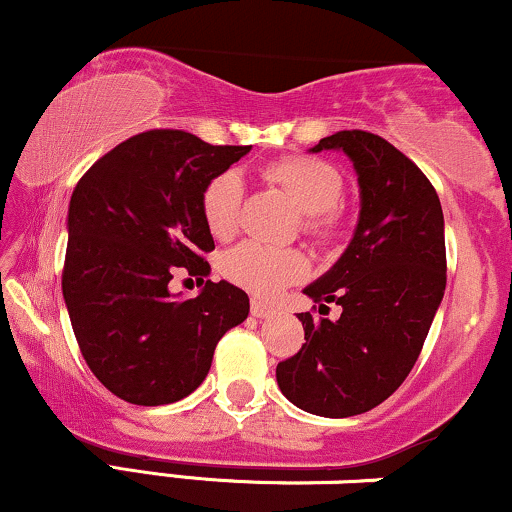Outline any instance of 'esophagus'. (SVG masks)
<instances>
[{
  "instance_id": "34e87169",
  "label": "esophagus",
  "mask_w": 512,
  "mask_h": 512,
  "mask_svg": "<svg viewBox=\"0 0 512 512\" xmlns=\"http://www.w3.org/2000/svg\"><path fill=\"white\" fill-rule=\"evenodd\" d=\"M275 314V309L270 304H266V302H261V299H251V316H256V318H270Z\"/></svg>"
}]
</instances>
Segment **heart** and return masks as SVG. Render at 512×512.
Listing matches in <instances>:
<instances>
[{
	"mask_svg": "<svg viewBox=\"0 0 512 512\" xmlns=\"http://www.w3.org/2000/svg\"><path fill=\"white\" fill-rule=\"evenodd\" d=\"M268 182L280 184L292 201L304 210L306 232L328 237L338 227V201L342 179L328 162L290 155L263 167ZM244 186L237 172H220L206 184L201 194V213L213 237H230L237 227ZM222 273L244 290L273 297L290 282L304 278L306 261L299 251L278 249L258 242H242L222 256Z\"/></svg>",
	"mask_w": 512,
	"mask_h": 512,
	"instance_id": "heart-1",
	"label": "heart"
}]
</instances>
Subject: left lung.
Here are the masks:
<instances>
[{
  "label": "left lung",
  "mask_w": 512,
  "mask_h": 512,
  "mask_svg": "<svg viewBox=\"0 0 512 512\" xmlns=\"http://www.w3.org/2000/svg\"><path fill=\"white\" fill-rule=\"evenodd\" d=\"M342 150L359 184V220L335 266L304 287L338 318L299 314L304 345L275 369L292 405L342 419L402 386L446 292V234L436 189L414 162L369 131H338L311 148Z\"/></svg>",
  "instance_id": "1"
}]
</instances>
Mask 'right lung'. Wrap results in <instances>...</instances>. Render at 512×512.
Wrapping results in <instances>:
<instances>
[{"instance_id":"1","label":"right lung","mask_w":512,"mask_h":512,"mask_svg":"<svg viewBox=\"0 0 512 512\" xmlns=\"http://www.w3.org/2000/svg\"><path fill=\"white\" fill-rule=\"evenodd\" d=\"M251 146H210L153 129L126 138L78 179L69 201L62 292L83 359L131 405H170L206 381L215 345L249 316V297L210 282L215 249L201 194ZM207 285L194 300L169 292L172 274Z\"/></svg>"}]
</instances>
